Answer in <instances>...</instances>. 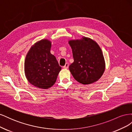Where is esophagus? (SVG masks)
<instances>
[{"instance_id": "34e87169", "label": "esophagus", "mask_w": 132, "mask_h": 132, "mask_svg": "<svg viewBox=\"0 0 132 132\" xmlns=\"http://www.w3.org/2000/svg\"><path fill=\"white\" fill-rule=\"evenodd\" d=\"M69 67V63H66L64 66H63V68L64 69H68V68Z\"/></svg>"}]
</instances>
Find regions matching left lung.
Masks as SVG:
<instances>
[{
	"instance_id": "obj_1",
	"label": "left lung",
	"mask_w": 132,
	"mask_h": 132,
	"mask_svg": "<svg viewBox=\"0 0 132 132\" xmlns=\"http://www.w3.org/2000/svg\"><path fill=\"white\" fill-rule=\"evenodd\" d=\"M69 43L74 61L69 69L74 79L84 85L97 81L105 69L104 57L97 43L85 37Z\"/></svg>"
}]
</instances>
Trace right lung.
<instances>
[{
  "instance_id": "1",
  "label": "right lung",
  "mask_w": 132,
  "mask_h": 132,
  "mask_svg": "<svg viewBox=\"0 0 132 132\" xmlns=\"http://www.w3.org/2000/svg\"><path fill=\"white\" fill-rule=\"evenodd\" d=\"M51 42L42 39L32 46L25 61V73L30 83L41 89L53 85L62 68L50 52Z\"/></svg>"
}]
</instances>
